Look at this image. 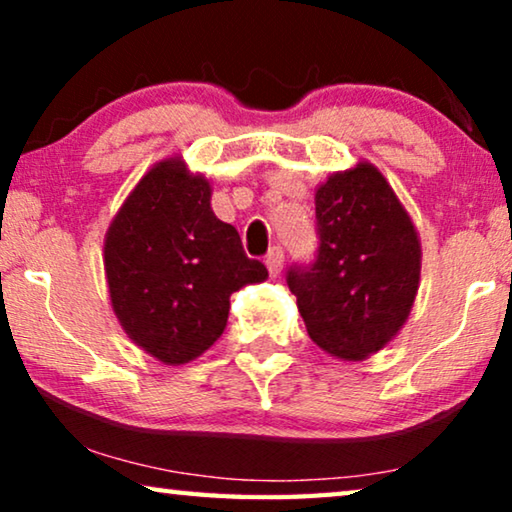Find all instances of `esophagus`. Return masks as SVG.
Returning a JSON list of instances; mask_svg holds the SVG:
<instances>
[{
    "label": "esophagus",
    "mask_w": 512,
    "mask_h": 512,
    "mask_svg": "<svg viewBox=\"0 0 512 512\" xmlns=\"http://www.w3.org/2000/svg\"><path fill=\"white\" fill-rule=\"evenodd\" d=\"M265 265H268V270H270L272 277L282 275V270H284V251L279 249V247H272L270 254L265 256Z\"/></svg>",
    "instance_id": "obj_1"
}]
</instances>
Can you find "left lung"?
I'll list each match as a JSON object with an SVG mask.
<instances>
[{
  "label": "left lung",
  "mask_w": 512,
  "mask_h": 512,
  "mask_svg": "<svg viewBox=\"0 0 512 512\" xmlns=\"http://www.w3.org/2000/svg\"><path fill=\"white\" fill-rule=\"evenodd\" d=\"M314 209L317 263L293 268L286 282L314 345L335 359L363 361L410 317L422 242L387 177L368 160L321 181Z\"/></svg>",
  "instance_id": "left-lung-1"
}]
</instances>
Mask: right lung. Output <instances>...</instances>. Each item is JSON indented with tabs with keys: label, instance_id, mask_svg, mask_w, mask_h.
I'll return each mask as SVG.
<instances>
[{
	"label": "right lung",
	"instance_id": "obj_1",
	"mask_svg": "<svg viewBox=\"0 0 512 512\" xmlns=\"http://www.w3.org/2000/svg\"><path fill=\"white\" fill-rule=\"evenodd\" d=\"M104 275L118 324L165 366H184L219 340L230 296L268 270L216 219L212 184L181 156L158 160L104 235Z\"/></svg>",
	"mask_w": 512,
	"mask_h": 512
}]
</instances>
